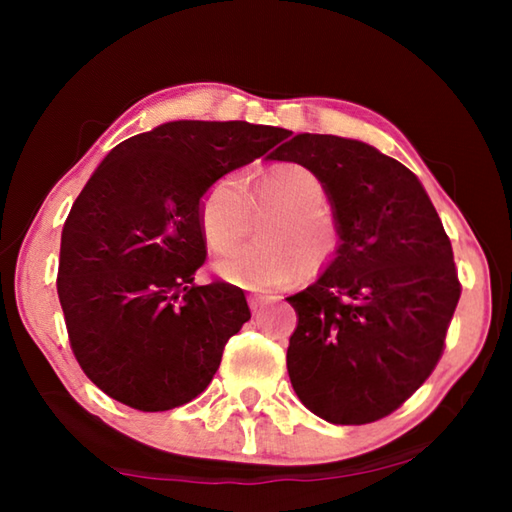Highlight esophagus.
<instances>
[{
  "label": "esophagus",
  "instance_id": "1",
  "mask_svg": "<svg viewBox=\"0 0 512 512\" xmlns=\"http://www.w3.org/2000/svg\"><path fill=\"white\" fill-rule=\"evenodd\" d=\"M271 298H273L271 293H250V296H248V305H250V309L257 311L259 307L264 305V302H268Z\"/></svg>",
  "mask_w": 512,
  "mask_h": 512
}]
</instances>
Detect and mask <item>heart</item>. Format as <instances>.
Here are the masks:
<instances>
[{
  "mask_svg": "<svg viewBox=\"0 0 512 512\" xmlns=\"http://www.w3.org/2000/svg\"><path fill=\"white\" fill-rule=\"evenodd\" d=\"M250 201L277 207L264 241L239 244L216 257L214 268L225 282L244 289L289 287L300 275L320 273L339 257L341 228L325 207V185L302 164H275L248 180ZM248 196L237 176H225L207 189L201 201L205 244L221 250L246 230Z\"/></svg>",
  "mask_w": 512,
  "mask_h": 512,
  "instance_id": "1",
  "label": "heart"
}]
</instances>
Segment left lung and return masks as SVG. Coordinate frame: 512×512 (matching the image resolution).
Returning a JSON list of instances; mask_svg holds the SVG:
<instances>
[{
  "mask_svg": "<svg viewBox=\"0 0 512 512\" xmlns=\"http://www.w3.org/2000/svg\"><path fill=\"white\" fill-rule=\"evenodd\" d=\"M268 158L314 171L341 228L339 257L287 298L293 391L327 422H375L443 354L461 298L452 244L418 176L375 146L298 133Z\"/></svg>",
  "mask_w": 512,
  "mask_h": 512,
  "instance_id": "8db88e82",
  "label": "left lung"
}]
</instances>
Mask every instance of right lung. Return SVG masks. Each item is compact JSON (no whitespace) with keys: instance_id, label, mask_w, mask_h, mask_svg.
<instances>
[{"instance_id":"1","label":"right lung","mask_w":512,"mask_h":512,"mask_svg":"<svg viewBox=\"0 0 512 512\" xmlns=\"http://www.w3.org/2000/svg\"><path fill=\"white\" fill-rule=\"evenodd\" d=\"M284 137L248 121H167L94 169L63 225L58 298L76 361L112 400L169 411L212 381L250 309L232 284L194 282L201 201Z\"/></svg>"}]
</instances>
